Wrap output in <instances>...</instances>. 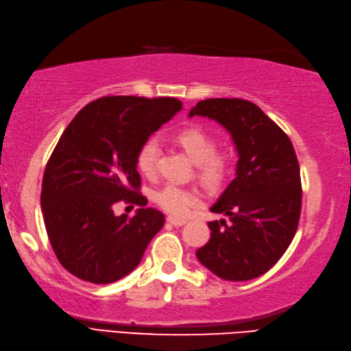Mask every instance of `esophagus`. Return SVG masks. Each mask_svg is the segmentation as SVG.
<instances>
[{"label": "esophagus", "mask_w": 351, "mask_h": 351, "mask_svg": "<svg viewBox=\"0 0 351 351\" xmlns=\"http://www.w3.org/2000/svg\"><path fill=\"white\" fill-rule=\"evenodd\" d=\"M167 221H168L169 223H173L174 227H183V225L186 223L184 219H177V217H173V216H168Z\"/></svg>", "instance_id": "esophagus-1"}]
</instances>
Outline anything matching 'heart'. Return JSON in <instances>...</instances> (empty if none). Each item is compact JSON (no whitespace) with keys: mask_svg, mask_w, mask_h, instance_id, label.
<instances>
[{"mask_svg":"<svg viewBox=\"0 0 351 351\" xmlns=\"http://www.w3.org/2000/svg\"><path fill=\"white\" fill-rule=\"evenodd\" d=\"M177 141L189 158L199 163L201 173L207 180H219L225 173V159L216 154V139L198 126L184 128L177 134ZM159 159V141L156 138H149L141 144L136 154V167L147 177L156 173ZM156 204L160 206L165 212L177 217H184L191 213L193 207L199 204V195L197 191L177 183H167L156 189L153 193Z\"/></svg>","mask_w":351,"mask_h":351,"instance_id":"b5f03b06","label":"heart"}]
</instances>
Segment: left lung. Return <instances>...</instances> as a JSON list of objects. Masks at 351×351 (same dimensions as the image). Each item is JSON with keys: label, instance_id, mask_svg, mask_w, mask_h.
<instances>
[{"label": "left lung", "instance_id": "obj_1", "mask_svg": "<svg viewBox=\"0 0 351 351\" xmlns=\"http://www.w3.org/2000/svg\"><path fill=\"white\" fill-rule=\"evenodd\" d=\"M216 120L239 153L237 173L212 206L225 219L208 222L210 240L197 251L201 264L227 281H249L274 267L299 225L302 183L290 138L255 104L243 99H207L189 117Z\"/></svg>", "mask_w": 351, "mask_h": 351}]
</instances>
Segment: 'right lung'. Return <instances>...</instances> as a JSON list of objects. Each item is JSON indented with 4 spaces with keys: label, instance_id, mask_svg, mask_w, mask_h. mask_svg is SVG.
<instances>
[{
    "label": "right lung",
    "instance_id": "add662e5",
    "mask_svg": "<svg viewBox=\"0 0 351 351\" xmlns=\"http://www.w3.org/2000/svg\"><path fill=\"white\" fill-rule=\"evenodd\" d=\"M182 110L174 97L106 96L70 121L46 163L42 212L58 261L76 278L111 284L134 270L165 216L147 206L139 147ZM120 200L142 207L115 217Z\"/></svg>",
    "mask_w": 351,
    "mask_h": 351
}]
</instances>
